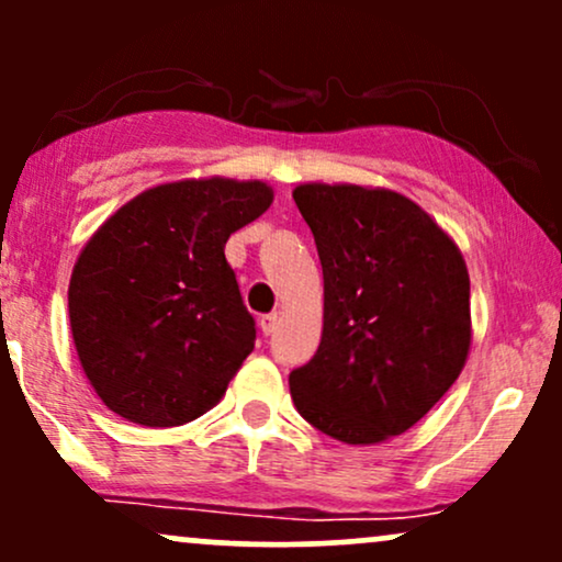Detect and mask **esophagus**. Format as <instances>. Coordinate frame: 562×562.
Listing matches in <instances>:
<instances>
[{
  "instance_id": "obj_1",
  "label": "esophagus",
  "mask_w": 562,
  "mask_h": 562,
  "mask_svg": "<svg viewBox=\"0 0 562 562\" xmlns=\"http://www.w3.org/2000/svg\"><path fill=\"white\" fill-rule=\"evenodd\" d=\"M259 327L263 335H272L277 330V314H263V317L259 319Z\"/></svg>"
}]
</instances>
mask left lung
<instances>
[{"instance_id": "8db88e82", "label": "left lung", "mask_w": 562, "mask_h": 562, "mask_svg": "<svg viewBox=\"0 0 562 562\" xmlns=\"http://www.w3.org/2000/svg\"><path fill=\"white\" fill-rule=\"evenodd\" d=\"M325 277L317 353L290 372L295 409L344 443H378L430 412L465 367L470 277L417 203L357 184L293 190Z\"/></svg>"}]
</instances>
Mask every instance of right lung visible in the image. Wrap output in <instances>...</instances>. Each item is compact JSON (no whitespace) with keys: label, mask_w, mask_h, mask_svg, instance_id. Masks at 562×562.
Here are the masks:
<instances>
[{"label":"right lung","mask_w":562,"mask_h":562,"mask_svg":"<svg viewBox=\"0 0 562 562\" xmlns=\"http://www.w3.org/2000/svg\"><path fill=\"white\" fill-rule=\"evenodd\" d=\"M269 205L263 182L184 179L128 200L94 232L70 274L68 314L108 409L173 428L224 396L256 344L224 245Z\"/></svg>","instance_id":"obj_1"}]
</instances>
